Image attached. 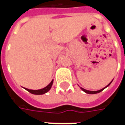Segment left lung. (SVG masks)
<instances>
[{"mask_svg": "<svg viewBox=\"0 0 125 125\" xmlns=\"http://www.w3.org/2000/svg\"><path fill=\"white\" fill-rule=\"evenodd\" d=\"M111 82H112V81H111ZM111 82L110 83L108 84V85H106V86L105 88H104L101 89V90H97V91H90V90H85V89L83 88H81V90H82L83 91H84L85 93H88V94H97V93H100V92H102V91L103 90H104V89L106 88V87H108V85H109L111 83Z\"/></svg>", "mask_w": 125, "mask_h": 125, "instance_id": "obj_1", "label": "left lung"}]
</instances>
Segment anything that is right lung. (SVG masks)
<instances>
[{
	"instance_id": "obj_1",
	"label": "right lung",
	"mask_w": 125,
	"mask_h": 125,
	"mask_svg": "<svg viewBox=\"0 0 125 125\" xmlns=\"http://www.w3.org/2000/svg\"><path fill=\"white\" fill-rule=\"evenodd\" d=\"M53 83V80H52L51 81V83L47 86H46L45 88L42 89H40V90H29V89L26 88V90H28L29 93H31L32 94H45L46 93H47L51 88L52 85Z\"/></svg>"
}]
</instances>
